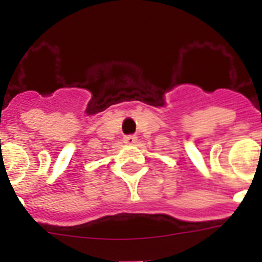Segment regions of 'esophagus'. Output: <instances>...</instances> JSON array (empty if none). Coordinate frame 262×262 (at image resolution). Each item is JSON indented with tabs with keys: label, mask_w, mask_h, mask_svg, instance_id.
Here are the masks:
<instances>
[{
	"label": "esophagus",
	"mask_w": 262,
	"mask_h": 262,
	"mask_svg": "<svg viewBox=\"0 0 262 262\" xmlns=\"http://www.w3.org/2000/svg\"><path fill=\"white\" fill-rule=\"evenodd\" d=\"M138 142V138L135 135H126L123 138V143L127 145H134Z\"/></svg>",
	"instance_id": "obj_1"
}]
</instances>
